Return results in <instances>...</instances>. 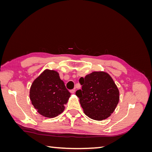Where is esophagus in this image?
Here are the masks:
<instances>
[{"mask_svg":"<svg viewBox=\"0 0 152 152\" xmlns=\"http://www.w3.org/2000/svg\"><path fill=\"white\" fill-rule=\"evenodd\" d=\"M70 93H72V94H74L75 92V89H72V90H70Z\"/></svg>","mask_w":152,"mask_h":152,"instance_id":"esophagus-1","label":"esophagus"}]
</instances>
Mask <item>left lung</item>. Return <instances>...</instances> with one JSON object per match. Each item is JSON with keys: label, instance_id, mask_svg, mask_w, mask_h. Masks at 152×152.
<instances>
[{"label": "left lung", "instance_id": "1", "mask_svg": "<svg viewBox=\"0 0 152 152\" xmlns=\"http://www.w3.org/2000/svg\"><path fill=\"white\" fill-rule=\"evenodd\" d=\"M79 83L82 89L75 94L86 115L96 121L111 115L119 101V91L112 77L103 72H94L81 77Z\"/></svg>", "mask_w": 152, "mask_h": 152}]
</instances>
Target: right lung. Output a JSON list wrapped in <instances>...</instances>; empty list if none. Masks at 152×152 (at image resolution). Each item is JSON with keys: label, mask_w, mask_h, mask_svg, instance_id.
<instances>
[{"label": "right lung", "mask_w": 152, "mask_h": 152, "mask_svg": "<svg viewBox=\"0 0 152 152\" xmlns=\"http://www.w3.org/2000/svg\"><path fill=\"white\" fill-rule=\"evenodd\" d=\"M70 93L59 73L45 70L31 84L30 98L32 104L42 115L53 118L61 113Z\"/></svg>", "instance_id": "right-lung-1"}]
</instances>
